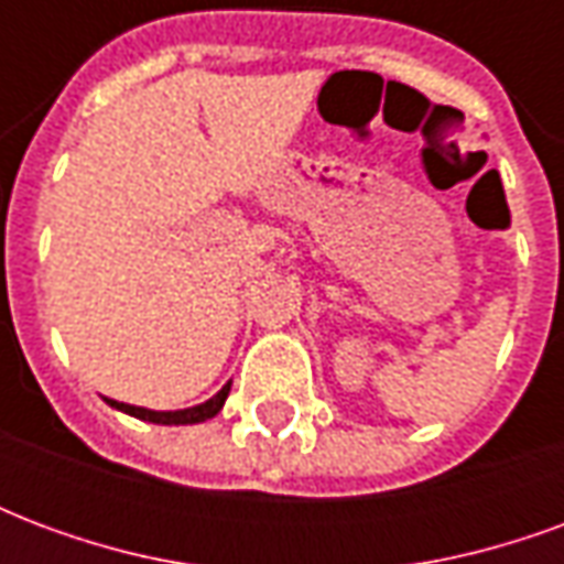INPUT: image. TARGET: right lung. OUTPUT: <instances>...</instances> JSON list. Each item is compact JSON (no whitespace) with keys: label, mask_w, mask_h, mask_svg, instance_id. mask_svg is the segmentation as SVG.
Wrapping results in <instances>:
<instances>
[{"label":"right lung","mask_w":564,"mask_h":564,"mask_svg":"<svg viewBox=\"0 0 564 564\" xmlns=\"http://www.w3.org/2000/svg\"><path fill=\"white\" fill-rule=\"evenodd\" d=\"M229 390H232V380H229L217 395H210L208 402L196 404V408H184V411H150V408H135V404L115 402V399H108V404L117 408V411H123V414L135 416V420H148V423H156V425H193V423H205V420H210V416L220 414V408L226 404Z\"/></svg>","instance_id":"obj_1"}]
</instances>
